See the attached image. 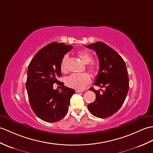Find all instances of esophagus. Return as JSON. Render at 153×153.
<instances>
[{"label":"esophagus","mask_w":153,"mask_h":153,"mask_svg":"<svg viewBox=\"0 0 153 153\" xmlns=\"http://www.w3.org/2000/svg\"><path fill=\"white\" fill-rule=\"evenodd\" d=\"M83 91H81V90H77V89H76V92L77 93H81V92H83Z\"/></svg>","instance_id":"1"}]
</instances>
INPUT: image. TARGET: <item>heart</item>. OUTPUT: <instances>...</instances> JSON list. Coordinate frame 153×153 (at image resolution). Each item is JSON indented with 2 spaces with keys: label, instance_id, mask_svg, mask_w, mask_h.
Listing matches in <instances>:
<instances>
[{
  "label": "heart",
  "instance_id": "1",
  "mask_svg": "<svg viewBox=\"0 0 153 153\" xmlns=\"http://www.w3.org/2000/svg\"><path fill=\"white\" fill-rule=\"evenodd\" d=\"M77 55L83 63L86 64V65H88V64L93 61V55L87 51H80L77 53ZM68 56L65 55L62 57L61 62H60V69L63 73H66L67 72V61H68ZM87 68L92 72H95L96 70L95 67L93 65L88 66ZM90 82L91 76L87 73L73 74L70 76L67 77L65 79V83L67 86L73 88H76L77 90L83 89L88 84L90 83Z\"/></svg>",
  "mask_w": 153,
  "mask_h": 153
}]
</instances>
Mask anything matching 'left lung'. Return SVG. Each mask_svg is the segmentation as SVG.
Segmentation results:
<instances>
[{
  "instance_id": "8db88e82",
  "label": "left lung",
  "mask_w": 153,
  "mask_h": 153,
  "mask_svg": "<svg viewBox=\"0 0 153 153\" xmlns=\"http://www.w3.org/2000/svg\"><path fill=\"white\" fill-rule=\"evenodd\" d=\"M97 52L100 70L94 85L105 87L103 93L92 87L95 101L87 105L88 111L98 118H107L121 108L129 88V78L126 64L114 49L97 42L86 46Z\"/></svg>"
}]
</instances>
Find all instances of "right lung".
<instances>
[{"mask_svg": "<svg viewBox=\"0 0 153 153\" xmlns=\"http://www.w3.org/2000/svg\"><path fill=\"white\" fill-rule=\"evenodd\" d=\"M72 49V45L51 42L38 51L28 65L26 88L30 105L35 114L45 122L62 119L68 111L71 97L76 93L58 80L62 76L61 60ZM55 82L62 86L60 91L53 89Z\"/></svg>", "mask_w": 153, "mask_h": 153, "instance_id": "add662e5", "label": "right lung"}]
</instances>
